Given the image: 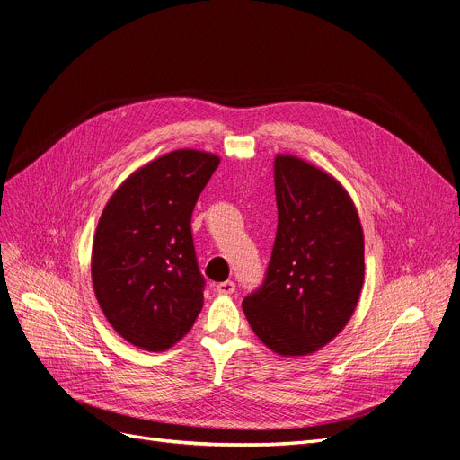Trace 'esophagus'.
<instances>
[{
    "label": "esophagus",
    "instance_id": "esophagus-1",
    "mask_svg": "<svg viewBox=\"0 0 460 460\" xmlns=\"http://www.w3.org/2000/svg\"><path fill=\"white\" fill-rule=\"evenodd\" d=\"M234 282L233 280H226V282H220V284H217V291H218V294H222V296H229V294H233V291H234Z\"/></svg>",
    "mask_w": 460,
    "mask_h": 460
}]
</instances>
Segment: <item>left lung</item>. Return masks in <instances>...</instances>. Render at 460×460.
Segmentation results:
<instances>
[{
  "mask_svg": "<svg viewBox=\"0 0 460 460\" xmlns=\"http://www.w3.org/2000/svg\"><path fill=\"white\" fill-rule=\"evenodd\" d=\"M275 194L271 259L242 308L266 347L305 356L336 338L356 310L365 275L363 229L347 190L299 157H275Z\"/></svg>",
  "mask_w": 460,
  "mask_h": 460,
  "instance_id": "8db88e82",
  "label": "left lung"
}]
</instances>
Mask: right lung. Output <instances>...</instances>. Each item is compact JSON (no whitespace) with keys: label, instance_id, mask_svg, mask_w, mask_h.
I'll use <instances>...</instances> for the list:
<instances>
[{"label":"right lung","instance_id":"1","mask_svg":"<svg viewBox=\"0 0 460 460\" xmlns=\"http://www.w3.org/2000/svg\"><path fill=\"white\" fill-rule=\"evenodd\" d=\"M220 157L174 150L145 164L104 207L92 279L97 301L120 336L161 352L192 328L203 306L190 218Z\"/></svg>","mask_w":460,"mask_h":460}]
</instances>
